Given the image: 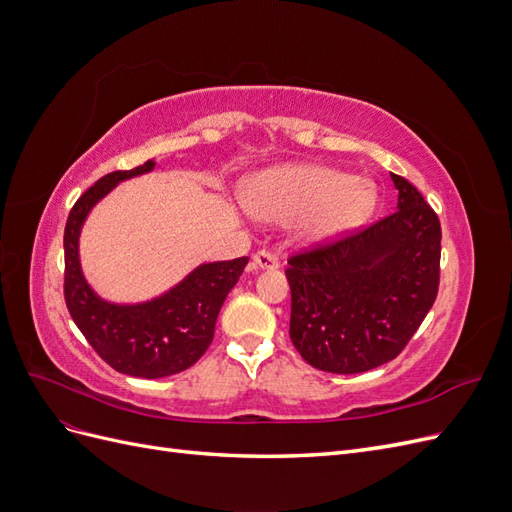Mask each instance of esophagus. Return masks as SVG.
Returning a JSON list of instances; mask_svg holds the SVG:
<instances>
[{"label": "esophagus", "instance_id": "34e87169", "mask_svg": "<svg viewBox=\"0 0 512 512\" xmlns=\"http://www.w3.org/2000/svg\"><path fill=\"white\" fill-rule=\"evenodd\" d=\"M252 260H254V265L260 267V269H277V267H280V258H277L269 250H258Z\"/></svg>", "mask_w": 512, "mask_h": 512}]
</instances>
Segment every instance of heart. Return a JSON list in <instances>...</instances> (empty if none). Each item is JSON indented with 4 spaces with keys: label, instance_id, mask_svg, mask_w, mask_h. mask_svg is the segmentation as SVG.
I'll return each mask as SVG.
<instances>
[{
    "label": "heart",
    "instance_id": "1",
    "mask_svg": "<svg viewBox=\"0 0 512 512\" xmlns=\"http://www.w3.org/2000/svg\"><path fill=\"white\" fill-rule=\"evenodd\" d=\"M245 205L262 220L305 218L309 237L327 239L363 224L376 207V194L342 170L286 166L247 185Z\"/></svg>",
    "mask_w": 512,
    "mask_h": 512
}]
</instances>
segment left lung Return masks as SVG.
Masks as SVG:
<instances>
[{
    "label": "left lung",
    "mask_w": 512,
    "mask_h": 512,
    "mask_svg": "<svg viewBox=\"0 0 512 512\" xmlns=\"http://www.w3.org/2000/svg\"><path fill=\"white\" fill-rule=\"evenodd\" d=\"M391 177L395 213L288 256L290 339L316 369L361 374L393 361L438 297V213L408 179Z\"/></svg>",
    "instance_id": "1"
}]
</instances>
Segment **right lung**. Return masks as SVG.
Wrapping results in <instances>:
<instances>
[{"label":"right lung","mask_w":512,"mask_h":512,"mask_svg":"<svg viewBox=\"0 0 512 512\" xmlns=\"http://www.w3.org/2000/svg\"><path fill=\"white\" fill-rule=\"evenodd\" d=\"M153 166L156 162L147 160L98 179L76 200L64 230V297L74 324L104 363L119 374L149 380L179 374L207 352L220 309L250 260L243 256L200 265L179 286L141 305H113L96 297L79 262L81 226L119 181L149 173Z\"/></svg>","instance_id":"obj_1"}]
</instances>
